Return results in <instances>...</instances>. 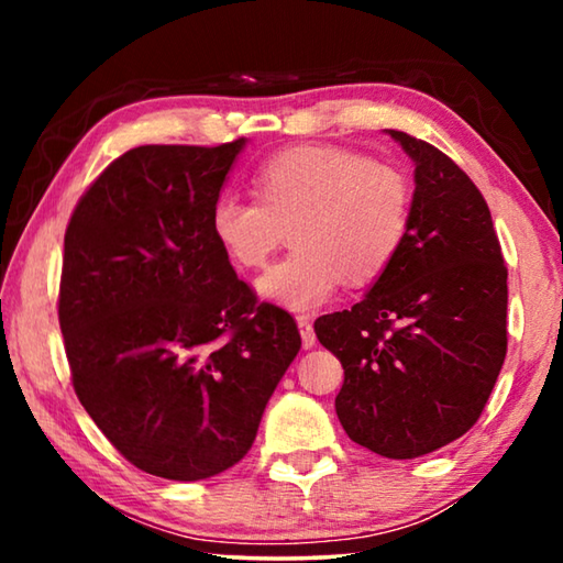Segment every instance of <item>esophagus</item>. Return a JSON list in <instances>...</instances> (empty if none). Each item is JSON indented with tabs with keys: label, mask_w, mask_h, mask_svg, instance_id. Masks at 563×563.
<instances>
[{
	"label": "esophagus",
	"mask_w": 563,
	"mask_h": 563,
	"mask_svg": "<svg viewBox=\"0 0 563 563\" xmlns=\"http://www.w3.org/2000/svg\"><path fill=\"white\" fill-rule=\"evenodd\" d=\"M298 328H300V338H302V347L310 350L316 345L318 338H316V330H312V320L308 316H298Z\"/></svg>",
	"instance_id": "1"
}]
</instances>
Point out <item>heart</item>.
Wrapping results in <instances>:
<instances>
[{
    "mask_svg": "<svg viewBox=\"0 0 563 563\" xmlns=\"http://www.w3.org/2000/svg\"><path fill=\"white\" fill-rule=\"evenodd\" d=\"M253 190L255 198H218L211 233L238 268H261L290 231L295 247L258 280L265 298L290 310L328 302L342 278L377 280L412 218L402 168L340 146L280 151L255 170Z\"/></svg>",
    "mask_w": 563,
    "mask_h": 563,
    "instance_id": "b5f03b06",
    "label": "heart"
}]
</instances>
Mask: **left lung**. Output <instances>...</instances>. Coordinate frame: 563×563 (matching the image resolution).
<instances>
[{
    "instance_id": "1",
    "label": "left lung",
    "mask_w": 563,
    "mask_h": 563,
    "mask_svg": "<svg viewBox=\"0 0 563 563\" xmlns=\"http://www.w3.org/2000/svg\"><path fill=\"white\" fill-rule=\"evenodd\" d=\"M415 161L412 218L365 300L316 320L345 369L335 397L352 442L415 460L479 419L507 357V265L489 206L440 148L389 131Z\"/></svg>"
}]
</instances>
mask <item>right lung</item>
Returning a JSON list of instances; mask_svg holds the SVG:
<instances>
[{"label": "right lung", "instance_id": "add662e5", "mask_svg": "<svg viewBox=\"0 0 563 563\" xmlns=\"http://www.w3.org/2000/svg\"><path fill=\"white\" fill-rule=\"evenodd\" d=\"M243 144L131 148L64 233L56 308L74 393L123 460L164 479L241 462L300 350L290 312L261 302L211 233Z\"/></svg>", "mask_w": 563, "mask_h": 563}]
</instances>
